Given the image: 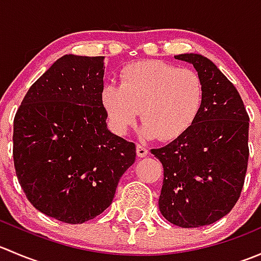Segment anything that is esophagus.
I'll list each match as a JSON object with an SVG mask.
<instances>
[{
  "label": "esophagus",
  "instance_id": "esophagus-1",
  "mask_svg": "<svg viewBox=\"0 0 261 261\" xmlns=\"http://www.w3.org/2000/svg\"><path fill=\"white\" fill-rule=\"evenodd\" d=\"M147 152H149V150H147L145 146H143V145H140V144H138V146H136V154H138L139 158L146 156Z\"/></svg>",
  "mask_w": 261,
  "mask_h": 261
}]
</instances>
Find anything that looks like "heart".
Listing matches in <instances>:
<instances>
[{"mask_svg": "<svg viewBox=\"0 0 261 261\" xmlns=\"http://www.w3.org/2000/svg\"><path fill=\"white\" fill-rule=\"evenodd\" d=\"M203 102L201 75L162 60L126 65L120 73V86L110 83L101 91V105L116 135H125L140 111L141 134L163 141L187 133L201 114Z\"/></svg>", "mask_w": 261, "mask_h": 261, "instance_id": "obj_1", "label": "heart"}]
</instances>
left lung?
<instances>
[{
    "label": "left lung",
    "instance_id": "left-lung-1",
    "mask_svg": "<svg viewBox=\"0 0 261 261\" xmlns=\"http://www.w3.org/2000/svg\"><path fill=\"white\" fill-rule=\"evenodd\" d=\"M204 84L202 111L187 133L151 154L164 169L159 210L173 225H211L240 197L249 160V115L238 89L206 57L179 54Z\"/></svg>",
    "mask_w": 261,
    "mask_h": 261
}]
</instances>
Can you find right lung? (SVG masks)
<instances>
[{
    "label": "right lung",
    "mask_w": 261,
    "mask_h": 261,
    "mask_svg": "<svg viewBox=\"0 0 261 261\" xmlns=\"http://www.w3.org/2000/svg\"><path fill=\"white\" fill-rule=\"evenodd\" d=\"M103 59L59 58L30 87L15 115L18 183L38 211L65 223L101 215L135 163V144L107 128Z\"/></svg>",
    "instance_id": "1"
}]
</instances>
